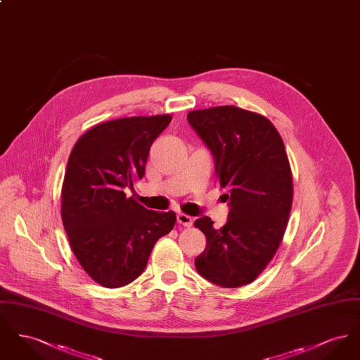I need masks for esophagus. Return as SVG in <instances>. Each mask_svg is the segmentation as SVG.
I'll use <instances>...</instances> for the list:
<instances>
[{
    "mask_svg": "<svg viewBox=\"0 0 360 360\" xmlns=\"http://www.w3.org/2000/svg\"><path fill=\"white\" fill-rule=\"evenodd\" d=\"M176 221L181 225H184V226H191L193 225V219L185 213H178L176 214Z\"/></svg>",
    "mask_w": 360,
    "mask_h": 360,
    "instance_id": "obj_1",
    "label": "esophagus"
}]
</instances>
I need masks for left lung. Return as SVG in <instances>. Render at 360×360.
<instances>
[{
  "mask_svg": "<svg viewBox=\"0 0 360 360\" xmlns=\"http://www.w3.org/2000/svg\"><path fill=\"white\" fill-rule=\"evenodd\" d=\"M188 121L213 156L229 198L223 228L207 216L195 220L206 248L194 264L209 282L240 288L266 269L286 231L292 178L285 144L271 121L231 105L188 112Z\"/></svg>",
  "mask_w": 360,
  "mask_h": 360,
  "instance_id": "left-lung-1",
  "label": "left lung"
}]
</instances>
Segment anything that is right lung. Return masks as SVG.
Segmentation results:
<instances>
[{
    "label": "right lung",
    "mask_w": 360,
    "mask_h": 360,
    "mask_svg": "<svg viewBox=\"0 0 360 360\" xmlns=\"http://www.w3.org/2000/svg\"><path fill=\"white\" fill-rule=\"evenodd\" d=\"M170 121L169 115L106 121L84 134L70 154L62 221L79 264L103 288L135 281L155 243L174 228L172 210H148L127 198L144 175L151 144Z\"/></svg>",
    "instance_id": "right-lung-1"
}]
</instances>
